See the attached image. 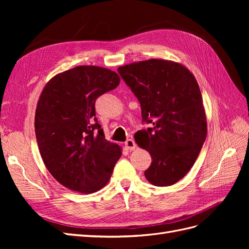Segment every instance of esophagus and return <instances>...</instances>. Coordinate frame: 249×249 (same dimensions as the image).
Returning <instances> with one entry per match:
<instances>
[{
  "mask_svg": "<svg viewBox=\"0 0 249 249\" xmlns=\"http://www.w3.org/2000/svg\"><path fill=\"white\" fill-rule=\"evenodd\" d=\"M124 146L126 147V149H129V150H134L135 148L137 147L136 142H135L133 139H127L124 142Z\"/></svg>",
  "mask_w": 249,
  "mask_h": 249,
  "instance_id": "obj_1",
  "label": "esophagus"
}]
</instances>
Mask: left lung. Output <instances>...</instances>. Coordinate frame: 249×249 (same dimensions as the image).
<instances>
[{"label":"left lung","instance_id":"1","mask_svg":"<svg viewBox=\"0 0 249 249\" xmlns=\"http://www.w3.org/2000/svg\"><path fill=\"white\" fill-rule=\"evenodd\" d=\"M141 106L147 129L135 133L152 164L144 176L155 186H171L196 161L207 136V119L196 80L186 67L152 59L117 70Z\"/></svg>","mask_w":249,"mask_h":249}]
</instances>
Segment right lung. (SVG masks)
Masks as SVG:
<instances>
[{
    "label": "right lung",
    "instance_id": "1",
    "mask_svg": "<svg viewBox=\"0 0 249 249\" xmlns=\"http://www.w3.org/2000/svg\"><path fill=\"white\" fill-rule=\"evenodd\" d=\"M119 82L114 71L83 65L57 74L42 90L35 113L37 144L51 175L71 190L102 189L122 156L95 117L97 97Z\"/></svg>",
    "mask_w": 249,
    "mask_h": 249
}]
</instances>
